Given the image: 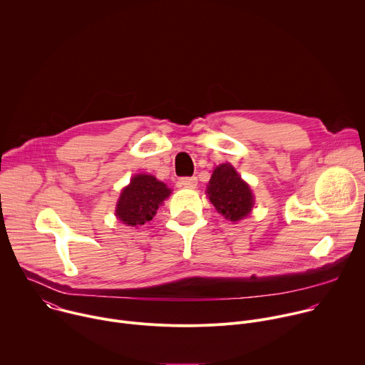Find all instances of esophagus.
Segmentation results:
<instances>
[{"mask_svg": "<svg viewBox=\"0 0 365 365\" xmlns=\"http://www.w3.org/2000/svg\"><path fill=\"white\" fill-rule=\"evenodd\" d=\"M179 183L183 187H195L197 185V179L195 176H192V178H182L179 180Z\"/></svg>", "mask_w": 365, "mask_h": 365, "instance_id": "esophagus-1", "label": "esophagus"}]
</instances>
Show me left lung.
Listing matches in <instances>:
<instances>
[{"mask_svg": "<svg viewBox=\"0 0 365 365\" xmlns=\"http://www.w3.org/2000/svg\"><path fill=\"white\" fill-rule=\"evenodd\" d=\"M206 196L210 197L218 214L232 222L248 217L254 206L250 186L230 163H222L214 170L206 187Z\"/></svg>", "mask_w": 365, "mask_h": 365, "instance_id": "8db88e82", "label": "left lung"}]
</instances>
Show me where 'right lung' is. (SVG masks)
Returning a JSON list of instances; mask_svg holds the SVG:
<instances>
[{
	"label": "right lung",
	"mask_w": 365,
	"mask_h": 365,
	"mask_svg": "<svg viewBox=\"0 0 365 365\" xmlns=\"http://www.w3.org/2000/svg\"><path fill=\"white\" fill-rule=\"evenodd\" d=\"M172 193L163 182L151 175H135L121 190L115 215L128 227H140L151 221L159 206Z\"/></svg>",
	"instance_id": "1"
}]
</instances>
